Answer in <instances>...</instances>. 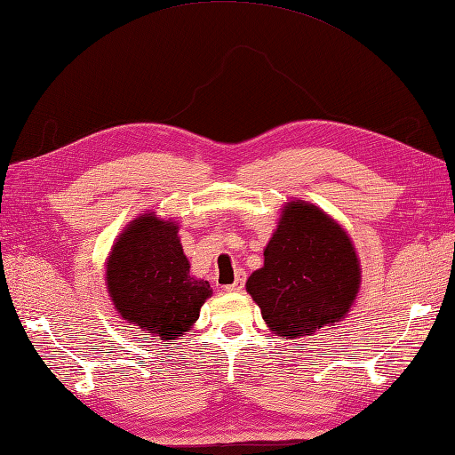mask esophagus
<instances>
[{"instance_id":"esophagus-1","label":"esophagus","mask_w":455,"mask_h":455,"mask_svg":"<svg viewBox=\"0 0 455 455\" xmlns=\"http://www.w3.org/2000/svg\"><path fill=\"white\" fill-rule=\"evenodd\" d=\"M243 284H245V272H237V278H235V282L234 284H229V286H226V291H229V294H235V291H241L243 290Z\"/></svg>"}]
</instances>
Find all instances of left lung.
Instances as JSON below:
<instances>
[{
  "label": "left lung",
  "mask_w": 455,
  "mask_h": 455,
  "mask_svg": "<svg viewBox=\"0 0 455 455\" xmlns=\"http://www.w3.org/2000/svg\"><path fill=\"white\" fill-rule=\"evenodd\" d=\"M262 319L282 339H298L345 319L360 288L348 234L307 202H288L265 249V267L247 280Z\"/></svg>",
  "instance_id": "1"
}]
</instances>
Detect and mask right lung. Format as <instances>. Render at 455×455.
Returning a JSON list of instances; mask_svg holds the SVG:
<instances>
[{
	"label": "right lung",
	"mask_w": 455,
	"mask_h": 455,
	"mask_svg": "<svg viewBox=\"0 0 455 455\" xmlns=\"http://www.w3.org/2000/svg\"><path fill=\"white\" fill-rule=\"evenodd\" d=\"M105 278L118 315L164 345L193 329L202 304L212 296L206 280L190 276L179 226L156 212L132 220L118 235Z\"/></svg>",
	"instance_id": "right-lung-1"
}]
</instances>
